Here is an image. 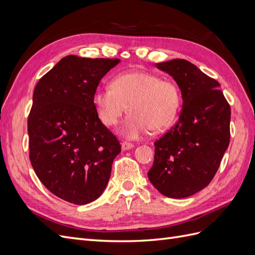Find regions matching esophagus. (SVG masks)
<instances>
[{
  "label": "esophagus",
  "instance_id": "esophagus-1",
  "mask_svg": "<svg viewBox=\"0 0 255 255\" xmlns=\"http://www.w3.org/2000/svg\"><path fill=\"white\" fill-rule=\"evenodd\" d=\"M121 148H122V150H123V151L129 150V149L134 148V144H133V143H129V142H122V144H121Z\"/></svg>",
  "mask_w": 255,
  "mask_h": 255
}]
</instances>
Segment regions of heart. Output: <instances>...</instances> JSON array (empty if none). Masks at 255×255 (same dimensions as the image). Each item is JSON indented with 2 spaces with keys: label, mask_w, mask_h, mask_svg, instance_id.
<instances>
[{
  "label": "heart",
  "mask_w": 255,
  "mask_h": 255,
  "mask_svg": "<svg viewBox=\"0 0 255 255\" xmlns=\"http://www.w3.org/2000/svg\"><path fill=\"white\" fill-rule=\"evenodd\" d=\"M92 103L99 120L105 127H114L123 114H129L118 128V133L129 140L148 134L152 128L167 127L177 114L181 104L180 90L169 80H161L149 72L119 73L112 87H98Z\"/></svg>",
  "instance_id": "b5f03b06"
}]
</instances>
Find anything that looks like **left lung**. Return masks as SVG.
Segmentation results:
<instances>
[{"label":"left lung","mask_w":255,"mask_h":255,"mask_svg":"<svg viewBox=\"0 0 255 255\" xmlns=\"http://www.w3.org/2000/svg\"><path fill=\"white\" fill-rule=\"evenodd\" d=\"M182 92L183 106L175 126L154 142L150 182L168 198H186L205 188L217 172L230 143L231 107L220 84L190 61L157 64Z\"/></svg>","instance_id":"8db88e82"}]
</instances>
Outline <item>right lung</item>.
Masks as SVG:
<instances>
[{
    "label": "right lung",
    "instance_id": "add662e5",
    "mask_svg": "<svg viewBox=\"0 0 255 255\" xmlns=\"http://www.w3.org/2000/svg\"><path fill=\"white\" fill-rule=\"evenodd\" d=\"M118 58L69 55L37 83L27 119L29 160L53 195L73 204L95 201L121 152L99 120L92 96Z\"/></svg>",
    "mask_w": 255,
    "mask_h": 255
}]
</instances>
